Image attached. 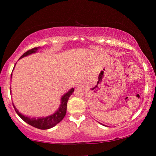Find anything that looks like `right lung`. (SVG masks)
<instances>
[{
	"label": "right lung",
	"mask_w": 156,
	"mask_h": 156,
	"mask_svg": "<svg viewBox=\"0 0 156 156\" xmlns=\"http://www.w3.org/2000/svg\"><path fill=\"white\" fill-rule=\"evenodd\" d=\"M39 48L40 47H38V48H34L33 49H31V50L27 51L26 52H25L24 54L20 57V58L24 57L25 56H27V55H29L33 54V53L36 52ZM73 91H74V88H72L67 93H66L65 94H64L61 98V104L60 106H59V108H58V110H57L55 114H53L52 115H50V116H48L47 117H41V118H40L39 117V118L36 119V118H30V117L24 116V115L20 114V113L16 109L13 104H12V105H13V107L15 108V110H16L17 114H18V116H20V118L25 121V122L28 123L29 125L32 126L37 128V129H42V130L49 129H50V128H52L54 127L55 126H56L57 123L60 122V121L63 119L64 117H65V116L66 115V112H67V101L68 99H69L70 96L72 94Z\"/></svg>",
	"instance_id": "obj_1"
}]
</instances>
